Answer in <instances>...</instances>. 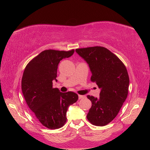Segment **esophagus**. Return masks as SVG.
<instances>
[{
    "mask_svg": "<svg viewBox=\"0 0 150 150\" xmlns=\"http://www.w3.org/2000/svg\"><path fill=\"white\" fill-rule=\"evenodd\" d=\"M85 97H86L85 95H79V99H82V98H85Z\"/></svg>",
    "mask_w": 150,
    "mask_h": 150,
    "instance_id": "34e87169",
    "label": "esophagus"
}]
</instances>
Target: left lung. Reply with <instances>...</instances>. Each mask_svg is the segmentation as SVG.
<instances>
[{
  "label": "left lung",
  "instance_id": "left-lung-1",
  "mask_svg": "<svg viewBox=\"0 0 150 150\" xmlns=\"http://www.w3.org/2000/svg\"><path fill=\"white\" fill-rule=\"evenodd\" d=\"M75 51L88 64L91 81L101 90L98 98L87 96L92 104L87 119L95 126H106L116 117L128 97L129 79L126 66L106 47L93 46Z\"/></svg>",
  "mask_w": 150,
  "mask_h": 150
}]
</instances>
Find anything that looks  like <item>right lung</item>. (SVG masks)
Here are the masks:
<instances>
[{
  "label": "right lung",
  "mask_w": 150,
  "mask_h": 150,
  "mask_svg": "<svg viewBox=\"0 0 150 150\" xmlns=\"http://www.w3.org/2000/svg\"><path fill=\"white\" fill-rule=\"evenodd\" d=\"M74 52L44 50L29 62L24 71L21 88L25 100L37 119L48 129L64 125L68 107L78 100L74 92L62 93L53 88V81H57L59 63Z\"/></svg>",
  "instance_id": "obj_1"
}]
</instances>
